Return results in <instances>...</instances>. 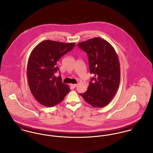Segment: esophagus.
<instances>
[{"label": "esophagus", "instance_id": "34e87169", "mask_svg": "<svg viewBox=\"0 0 153 153\" xmlns=\"http://www.w3.org/2000/svg\"><path fill=\"white\" fill-rule=\"evenodd\" d=\"M76 85H77V84H71V86L73 88L76 87Z\"/></svg>", "mask_w": 153, "mask_h": 153}]
</instances>
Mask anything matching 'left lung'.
Wrapping results in <instances>:
<instances>
[{
    "label": "left lung",
    "mask_w": 153,
    "mask_h": 153,
    "mask_svg": "<svg viewBox=\"0 0 153 153\" xmlns=\"http://www.w3.org/2000/svg\"><path fill=\"white\" fill-rule=\"evenodd\" d=\"M87 52L91 78L88 90L80 95L92 107L107 105L115 95L120 81V65L118 55L108 42L94 38L77 44Z\"/></svg>",
    "instance_id": "1"
}]
</instances>
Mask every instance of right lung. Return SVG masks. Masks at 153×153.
<instances>
[{
    "mask_svg": "<svg viewBox=\"0 0 153 153\" xmlns=\"http://www.w3.org/2000/svg\"><path fill=\"white\" fill-rule=\"evenodd\" d=\"M75 44L46 40L32 51L27 65V77L30 90L42 105L52 107L60 103L69 91L61 76H55L59 70V59L71 51Z\"/></svg>",
    "mask_w": 153,
    "mask_h": 153,
    "instance_id": "1",
    "label": "right lung"
}]
</instances>
